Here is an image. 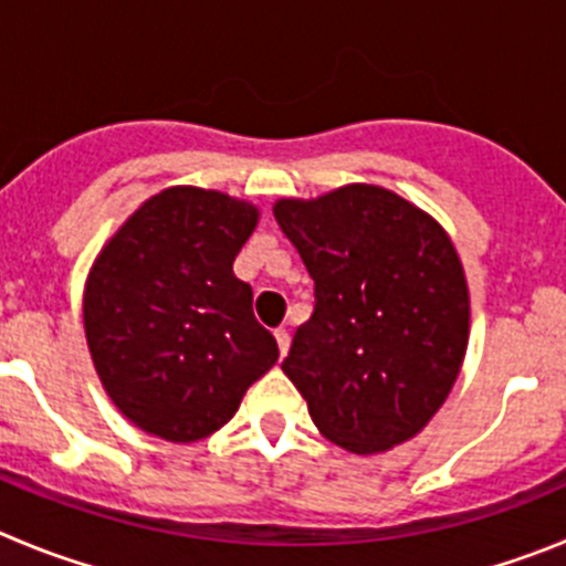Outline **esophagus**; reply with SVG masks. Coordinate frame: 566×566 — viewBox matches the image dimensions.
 Here are the masks:
<instances>
[{
	"label": "esophagus",
	"instance_id": "1",
	"mask_svg": "<svg viewBox=\"0 0 566 566\" xmlns=\"http://www.w3.org/2000/svg\"><path fill=\"white\" fill-rule=\"evenodd\" d=\"M273 337H276V343H279V355H287V348H290V335H287V329H276L273 332Z\"/></svg>",
	"mask_w": 566,
	"mask_h": 566
}]
</instances>
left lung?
Listing matches in <instances>:
<instances>
[{
	"instance_id": "1",
	"label": "left lung",
	"mask_w": 566,
	"mask_h": 566,
	"mask_svg": "<svg viewBox=\"0 0 566 566\" xmlns=\"http://www.w3.org/2000/svg\"><path fill=\"white\" fill-rule=\"evenodd\" d=\"M273 218L315 282L282 363L315 427L357 455L413 438L467 355L469 290L447 231L368 184L279 200Z\"/></svg>"
}]
</instances>
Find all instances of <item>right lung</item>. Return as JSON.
Masks as SVG:
<instances>
[{"label": "right lung", "instance_id": "obj_1", "mask_svg": "<svg viewBox=\"0 0 566 566\" xmlns=\"http://www.w3.org/2000/svg\"><path fill=\"white\" fill-rule=\"evenodd\" d=\"M251 203L164 189L111 237L83 298L88 352L114 405L167 441L220 430L279 346L231 271L256 226Z\"/></svg>", "mask_w": 566, "mask_h": 566}]
</instances>
